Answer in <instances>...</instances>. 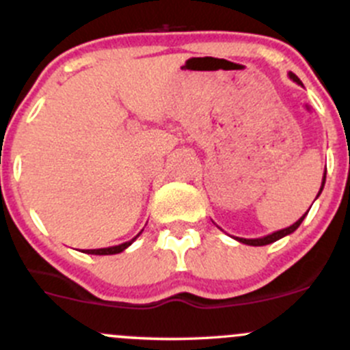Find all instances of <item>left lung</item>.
<instances>
[{
    "label": "left lung",
    "instance_id": "1",
    "mask_svg": "<svg viewBox=\"0 0 350 350\" xmlns=\"http://www.w3.org/2000/svg\"><path fill=\"white\" fill-rule=\"evenodd\" d=\"M289 76V79H293L295 81V83H298V84H301V81L298 79V76H296V74H293V72H289L288 74ZM303 86V84H301ZM325 178H327V169H325V172H323V179H322V186H320V191H319V195H317V198L320 196V193L323 191V186H325ZM310 211V210H308ZM308 211H306V213H308ZM306 213L303 215L301 218H299L298 221H295V224L293 225H289L288 228H283V230H278V232H273V234H269V235H264V237H259V239H242V237H234L235 241H239V242H242V243H245V245H254V247H259V245H267V243H273V242H276V241H280V239H283V237H286V235H289V234H293V232L296 230V228L299 227V225H301V221L305 220V217H306Z\"/></svg>",
    "mask_w": 350,
    "mask_h": 350
}]
</instances>
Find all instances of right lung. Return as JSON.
I'll return each mask as SVG.
<instances>
[{
    "instance_id": "1",
    "label": "right lung",
    "mask_w": 350,
    "mask_h": 350,
    "mask_svg": "<svg viewBox=\"0 0 350 350\" xmlns=\"http://www.w3.org/2000/svg\"><path fill=\"white\" fill-rule=\"evenodd\" d=\"M140 234H142V232H140ZM140 234H139V235H140ZM139 235H137V237H139ZM137 237H133L132 241H129V242L120 243V245L105 247V249H88V250H83V252H84V254H94V256H111V254H120V252H123V250H125L126 247L132 245L133 241H135Z\"/></svg>"
}]
</instances>
